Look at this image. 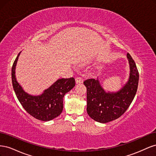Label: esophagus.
<instances>
[{
  "label": "esophagus",
  "instance_id": "34e87169",
  "mask_svg": "<svg viewBox=\"0 0 156 156\" xmlns=\"http://www.w3.org/2000/svg\"><path fill=\"white\" fill-rule=\"evenodd\" d=\"M75 81H76L77 84L82 83L83 82V79L81 77H77L75 78Z\"/></svg>",
  "mask_w": 156,
  "mask_h": 156
}]
</instances>
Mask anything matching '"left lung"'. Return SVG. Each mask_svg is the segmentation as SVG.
Returning <instances> with one entry per match:
<instances>
[{
	"instance_id": "8db88e82",
	"label": "left lung",
	"mask_w": 156,
	"mask_h": 156,
	"mask_svg": "<svg viewBox=\"0 0 156 156\" xmlns=\"http://www.w3.org/2000/svg\"><path fill=\"white\" fill-rule=\"evenodd\" d=\"M130 73L127 83L116 92H106L99 80L88 79L83 82L87 89V111L89 116L100 123L119 119L128 108L137 90L139 75L135 61L127 53Z\"/></svg>"
}]
</instances>
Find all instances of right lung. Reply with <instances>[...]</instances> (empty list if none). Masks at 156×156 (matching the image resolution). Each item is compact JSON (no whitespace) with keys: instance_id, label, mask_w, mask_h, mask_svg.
Segmentation results:
<instances>
[{"instance_id":"obj_1","label":"right lung","mask_w":156,"mask_h":156,"mask_svg":"<svg viewBox=\"0 0 156 156\" xmlns=\"http://www.w3.org/2000/svg\"><path fill=\"white\" fill-rule=\"evenodd\" d=\"M21 52L12 68V85L16 95L25 110L35 119L49 121L58 116L63 109V98L75 84V79H59L39 96H32L23 90L16 77V66Z\"/></svg>"}]
</instances>
